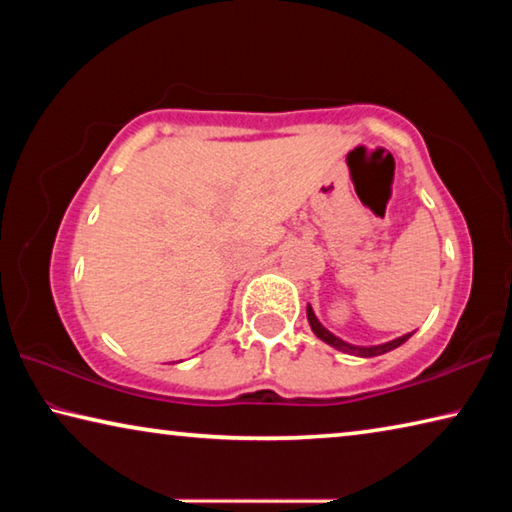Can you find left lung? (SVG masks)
I'll return each mask as SVG.
<instances>
[{"label": "left lung", "instance_id": "obj_1", "mask_svg": "<svg viewBox=\"0 0 512 512\" xmlns=\"http://www.w3.org/2000/svg\"><path fill=\"white\" fill-rule=\"evenodd\" d=\"M307 320H309V325H311V332H314L320 341H325L327 345H332V348L341 350L345 354H354V357H363V359L379 357V354H386V352H391L395 348H400L402 343H406L413 336V332H411V334L400 336V339H393V341L381 343V345H352L348 341L339 339V336H334L327 327H323V323H320V320L316 318L314 309H311L309 305H307Z\"/></svg>", "mask_w": 512, "mask_h": 512}]
</instances>
